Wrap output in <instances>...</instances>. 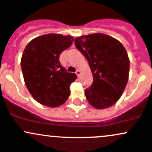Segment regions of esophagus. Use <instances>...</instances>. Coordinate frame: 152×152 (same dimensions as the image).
<instances>
[{
    "instance_id": "34e87169",
    "label": "esophagus",
    "mask_w": 152,
    "mask_h": 152,
    "mask_svg": "<svg viewBox=\"0 0 152 152\" xmlns=\"http://www.w3.org/2000/svg\"><path fill=\"white\" fill-rule=\"evenodd\" d=\"M75 74H76L77 75L78 77H80V75H81V71H80V70H77L76 72H75Z\"/></svg>"
}]
</instances>
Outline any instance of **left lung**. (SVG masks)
<instances>
[{
  "mask_svg": "<svg viewBox=\"0 0 152 152\" xmlns=\"http://www.w3.org/2000/svg\"><path fill=\"white\" fill-rule=\"evenodd\" d=\"M75 44L88 61L94 77L91 87L85 90L88 102L98 109L113 106L128 81L130 60L125 47L102 33L77 37Z\"/></svg>",
  "mask_w": 152,
  "mask_h": 152,
  "instance_id": "1",
  "label": "left lung"
}]
</instances>
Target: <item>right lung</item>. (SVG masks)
<instances>
[{
    "label": "right lung",
    "mask_w": 152,
    "mask_h": 152,
    "mask_svg": "<svg viewBox=\"0 0 152 152\" xmlns=\"http://www.w3.org/2000/svg\"><path fill=\"white\" fill-rule=\"evenodd\" d=\"M73 41L71 35L46 34L32 39L24 48L21 59L24 83L42 105L57 107L69 98V86L77 75L61 66L59 56Z\"/></svg>",
    "instance_id": "right-lung-1"
}]
</instances>
